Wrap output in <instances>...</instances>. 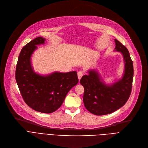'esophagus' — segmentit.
I'll return each mask as SVG.
<instances>
[{"instance_id":"esophagus-1","label":"esophagus","mask_w":148,"mask_h":148,"mask_svg":"<svg viewBox=\"0 0 148 148\" xmlns=\"http://www.w3.org/2000/svg\"><path fill=\"white\" fill-rule=\"evenodd\" d=\"M83 75H84V72H83V71H79V72L77 73L78 78H79V80L81 79V77H82Z\"/></svg>"}]
</instances>
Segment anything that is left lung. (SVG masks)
Listing matches in <instances>:
<instances>
[{
  "instance_id": "8db88e82",
  "label": "left lung",
  "mask_w": 148,
  "mask_h": 148,
  "mask_svg": "<svg viewBox=\"0 0 148 148\" xmlns=\"http://www.w3.org/2000/svg\"><path fill=\"white\" fill-rule=\"evenodd\" d=\"M117 51L122 53L124 59L125 72L122 78L111 85L104 84L95 70L88 71L80 82L84 87V103L87 110L97 116L111 114L122 107L129 98L132 88L133 66L129 51L115 39Z\"/></svg>"
}]
</instances>
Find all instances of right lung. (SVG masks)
I'll return each mask as SVG.
<instances>
[{
    "mask_svg": "<svg viewBox=\"0 0 148 148\" xmlns=\"http://www.w3.org/2000/svg\"><path fill=\"white\" fill-rule=\"evenodd\" d=\"M45 39L38 37L23 47L18 56L15 78L24 101L34 110L49 114L57 110L63 104L69 90L77 85L76 71L66 73L55 72L47 76L34 73L31 56L37 45Z\"/></svg>",
    "mask_w": 148,
    "mask_h": 148,
    "instance_id": "1",
    "label": "right lung"
}]
</instances>
